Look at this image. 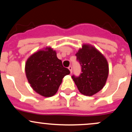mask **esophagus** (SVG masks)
I'll return each mask as SVG.
<instances>
[{"instance_id": "34e87169", "label": "esophagus", "mask_w": 132, "mask_h": 132, "mask_svg": "<svg viewBox=\"0 0 132 132\" xmlns=\"http://www.w3.org/2000/svg\"><path fill=\"white\" fill-rule=\"evenodd\" d=\"M68 69H69V70L70 71L71 73H72V68L71 67V66H69V67L68 68Z\"/></svg>"}]
</instances>
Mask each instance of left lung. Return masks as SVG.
<instances>
[{"label": "left lung", "instance_id": "8db88e82", "mask_svg": "<svg viewBox=\"0 0 132 132\" xmlns=\"http://www.w3.org/2000/svg\"><path fill=\"white\" fill-rule=\"evenodd\" d=\"M81 66L79 76L72 78L79 91L84 95L92 96L105 86L109 75L108 62L95 47L84 44L76 54Z\"/></svg>", "mask_w": 132, "mask_h": 132}]
</instances>
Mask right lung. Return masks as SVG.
<instances>
[{"mask_svg": "<svg viewBox=\"0 0 132 132\" xmlns=\"http://www.w3.org/2000/svg\"><path fill=\"white\" fill-rule=\"evenodd\" d=\"M25 74L32 89L42 96L54 95L61 85L63 78L70 71L63 67L56 52L46 47L28 57L25 63Z\"/></svg>", "mask_w": 132, "mask_h": 132, "instance_id": "add662e5", "label": "right lung"}]
</instances>
